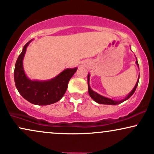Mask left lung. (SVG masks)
Returning <instances> with one entry per match:
<instances>
[{"mask_svg":"<svg viewBox=\"0 0 154 154\" xmlns=\"http://www.w3.org/2000/svg\"><path fill=\"white\" fill-rule=\"evenodd\" d=\"M136 65H137V66H138V69H139V66H138V63L137 58H136ZM89 81H90V73H88V94H89V95H90V96H91V97L92 99L94 100V101H96V103H100V104H106V105H118V104H120V103H122V102L125 101V100H126L127 99H128V98H129L132 95L134 94V92H135L136 88H137L138 81H139V75H138L137 82H136L135 86H134V88H133V90L129 93V94L127 95L126 97H125L124 98H123V99H121V100H113V99H111V98H109L106 97V96H101V95L99 94H98V93L95 92L94 91H93L92 89L91 88L90 85H89Z\"/></svg>","mask_w":154,"mask_h":154,"instance_id":"8db88e82","label":"left lung"}]
</instances>
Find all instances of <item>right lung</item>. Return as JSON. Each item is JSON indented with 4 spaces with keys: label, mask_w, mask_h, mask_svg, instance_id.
Masks as SVG:
<instances>
[{
    "label": "right lung",
    "mask_w": 154,
    "mask_h": 154,
    "mask_svg": "<svg viewBox=\"0 0 154 154\" xmlns=\"http://www.w3.org/2000/svg\"><path fill=\"white\" fill-rule=\"evenodd\" d=\"M32 41L33 39L24 45L15 65L14 80L16 88L25 99L35 105L46 106L56 103L65 94L68 82L78 68L64 69L49 80H31L25 73L23 58Z\"/></svg>",
    "instance_id": "1"
}]
</instances>
